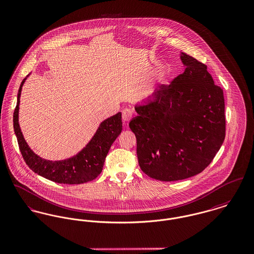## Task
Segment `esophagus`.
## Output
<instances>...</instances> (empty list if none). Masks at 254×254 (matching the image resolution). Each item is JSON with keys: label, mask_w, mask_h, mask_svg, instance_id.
<instances>
[{"label": "esophagus", "mask_w": 254, "mask_h": 254, "mask_svg": "<svg viewBox=\"0 0 254 254\" xmlns=\"http://www.w3.org/2000/svg\"><path fill=\"white\" fill-rule=\"evenodd\" d=\"M133 116V112L130 110V109H124L123 112H122V118H123V121L127 123L131 120V118Z\"/></svg>", "instance_id": "obj_1"}]
</instances>
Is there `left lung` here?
<instances>
[{
	"instance_id": "8db88e82",
	"label": "left lung",
	"mask_w": 254,
	"mask_h": 254,
	"mask_svg": "<svg viewBox=\"0 0 254 254\" xmlns=\"http://www.w3.org/2000/svg\"><path fill=\"white\" fill-rule=\"evenodd\" d=\"M181 59L184 73L156 89L153 101L136 106L138 116L129 122L141 170L163 182L201 173L225 138L222 89L206 64L185 53Z\"/></svg>"
}]
</instances>
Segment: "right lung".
<instances>
[{
	"instance_id": "obj_1",
	"label": "right lung",
	"mask_w": 254,
	"mask_h": 254,
	"mask_svg": "<svg viewBox=\"0 0 254 254\" xmlns=\"http://www.w3.org/2000/svg\"><path fill=\"white\" fill-rule=\"evenodd\" d=\"M25 80L26 78L21 82L18 90L17 104L13 113V128L26 164L35 173L58 184L79 185L96 179L102 171L105 157L111 145L122 131V113L119 112L103 121L92 140L76 156L59 161L42 159L30 149L20 129V95Z\"/></svg>"
}]
</instances>
